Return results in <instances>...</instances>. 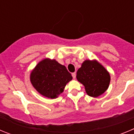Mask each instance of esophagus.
<instances>
[{
	"instance_id": "obj_1",
	"label": "esophagus",
	"mask_w": 134,
	"mask_h": 134,
	"mask_svg": "<svg viewBox=\"0 0 134 134\" xmlns=\"http://www.w3.org/2000/svg\"><path fill=\"white\" fill-rule=\"evenodd\" d=\"M76 72H73L72 74V76L73 79H75V78H76Z\"/></svg>"
}]
</instances>
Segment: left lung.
I'll use <instances>...</instances> for the list:
<instances>
[{
    "label": "left lung",
    "mask_w": 134,
    "mask_h": 134,
    "mask_svg": "<svg viewBox=\"0 0 134 134\" xmlns=\"http://www.w3.org/2000/svg\"><path fill=\"white\" fill-rule=\"evenodd\" d=\"M76 79L85 86L88 96L97 97L107 91L110 83L108 71L97 60H85L76 72Z\"/></svg>",
    "instance_id": "left-lung-1"
}]
</instances>
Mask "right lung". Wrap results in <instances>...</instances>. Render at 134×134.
Listing matches in <instances>:
<instances>
[{
	"mask_svg": "<svg viewBox=\"0 0 134 134\" xmlns=\"http://www.w3.org/2000/svg\"><path fill=\"white\" fill-rule=\"evenodd\" d=\"M72 79L66 66L49 58L40 62L30 74L31 82L36 91L50 99L58 97Z\"/></svg>",
	"mask_w": 134,
	"mask_h": 134,
	"instance_id": "obj_1",
	"label": "right lung"
}]
</instances>
